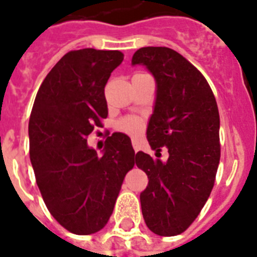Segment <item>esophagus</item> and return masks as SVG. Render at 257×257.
Returning a JSON list of instances; mask_svg holds the SVG:
<instances>
[{"label": "esophagus", "instance_id": "1", "mask_svg": "<svg viewBox=\"0 0 257 257\" xmlns=\"http://www.w3.org/2000/svg\"><path fill=\"white\" fill-rule=\"evenodd\" d=\"M132 145H133V149H135V152H136V153H137V152H139V150H140L139 143H137L136 140H132Z\"/></svg>", "mask_w": 257, "mask_h": 257}]
</instances>
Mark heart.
Instances as JSON below:
<instances>
[{
  "label": "heart",
  "mask_w": 257,
  "mask_h": 257,
  "mask_svg": "<svg viewBox=\"0 0 257 257\" xmlns=\"http://www.w3.org/2000/svg\"><path fill=\"white\" fill-rule=\"evenodd\" d=\"M144 128V122L141 118L128 117L120 122V129L129 135H139Z\"/></svg>",
  "instance_id": "obj_1"
}]
</instances>
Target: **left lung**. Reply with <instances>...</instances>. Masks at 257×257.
Wrapping results in <instances>:
<instances>
[{
    "instance_id": "1",
    "label": "left lung",
    "mask_w": 257,
    "mask_h": 257,
    "mask_svg": "<svg viewBox=\"0 0 257 257\" xmlns=\"http://www.w3.org/2000/svg\"><path fill=\"white\" fill-rule=\"evenodd\" d=\"M145 66L156 80L153 113L148 122L150 148L165 162L139 152L135 161L149 183L140 194L150 231L174 236L186 230L203 208L215 182L220 160L219 110L203 75L169 47H143L132 66Z\"/></svg>"
}]
</instances>
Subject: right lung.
Here are the masks:
<instances>
[{"label": "right lung", "instance_id": "add662e5", "mask_svg": "<svg viewBox=\"0 0 257 257\" xmlns=\"http://www.w3.org/2000/svg\"><path fill=\"white\" fill-rule=\"evenodd\" d=\"M124 60L116 50L70 51L39 87L29 121L30 161L51 215L76 235L100 231L112 215L135 150L128 136L108 137L103 154L87 136L101 126L112 71Z\"/></svg>", "mask_w": 257, "mask_h": 257}]
</instances>
